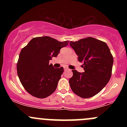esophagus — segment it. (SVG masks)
<instances>
[{
	"mask_svg": "<svg viewBox=\"0 0 127 127\" xmlns=\"http://www.w3.org/2000/svg\"><path fill=\"white\" fill-rule=\"evenodd\" d=\"M64 71H67V70H70L69 68H67V67H64Z\"/></svg>",
	"mask_w": 127,
	"mask_h": 127,
	"instance_id": "34e87169",
	"label": "esophagus"
}]
</instances>
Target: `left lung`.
I'll return each instance as SVG.
<instances>
[{
	"mask_svg": "<svg viewBox=\"0 0 127 127\" xmlns=\"http://www.w3.org/2000/svg\"><path fill=\"white\" fill-rule=\"evenodd\" d=\"M70 45L84 63V72L72 70L70 87L77 95L84 98L93 97L103 90L112 75L113 59L110 49L104 42L88 37Z\"/></svg>",
	"mask_w": 127,
	"mask_h": 127,
	"instance_id": "left-lung-1",
	"label": "left lung"
}]
</instances>
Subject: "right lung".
Returning <instances> with one entry per match:
<instances>
[{"mask_svg":"<svg viewBox=\"0 0 127 127\" xmlns=\"http://www.w3.org/2000/svg\"><path fill=\"white\" fill-rule=\"evenodd\" d=\"M68 43V40L59 42L48 36H42L33 38L21 49L17 65V74L29 94L44 98L55 91L64 68H54L49 62Z\"/></svg>","mask_w":127,"mask_h":127,"instance_id":"right-lung-1","label":"right lung"}]
</instances>
